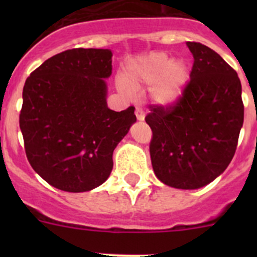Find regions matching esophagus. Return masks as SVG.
I'll list each match as a JSON object with an SVG mask.
<instances>
[{
  "label": "esophagus",
  "mask_w": 257,
  "mask_h": 257,
  "mask_svg": "<svg viewBox=\"0 0 257 257\" xmlns=\"http://www.w3.org/2000/svg\"><path fill=\"white\" fill-rule=\"evenodd\" d=\"M136 115H137V118H138V120H144L145 113L142 108H139V107L136 108Z\"/></svg>",
  "instance_id": "obj_1"
}]
</instances>
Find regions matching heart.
Segmentation results:
<instances>
[{
    "mask_svg": "<svg viewBox=\"0 0 257 257\" xmlns=\"http://www.w3.org/2000/svg\"><path fill=\"white\" fill-rule=\"evenodd\" d=\"M123 79L133 89L141 85H153V98L162 104H172L185 87L188 69L183 62L170 61L164 52H152L128 64ZM124 90L131 92L126 87Z\"/></svg>",
    "mask_w": 257,
    "mask_h": 257,
    "instance_id": "heart-1",
    "label": "heart"
}]
</instances>
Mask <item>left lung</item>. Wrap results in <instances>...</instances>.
<instances>
[{
    "label": "left lung",
    "mask_w": 257,
    "mask_h": 257,
    "mask_svg": "<svg viewBox=\"0 0 257 257\" xmlns=\"http://www.w3.org/2000/svg\"><path fill=\"white\" fill-rule=\"evenodd\" d=\"M190 80L174 103L149 105V150L160 181L177 189H198L227 168L236 152L243 123L237 73L219 54L199 42Z\"/></svg>",
    "instance_id": "obj_1"
}]
</instances>
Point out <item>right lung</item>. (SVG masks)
<instances>
[{"instance_id":"1","label":"right lung","mask_w":257,"mask_h":257,"mask_svg":"<svg viewBox=\"0 0 257 257\" xmlns=\"http://www.w3.org/2000/svg\"><path fill=\"white\" fill-rule=\"evenodd\" d=\"M109 49L73 48L43 62L26 79L20 113L31 167L54 188L92 190L113 169V152L137 120L134 107H107Z\"/></svg>"}]
</instances>
